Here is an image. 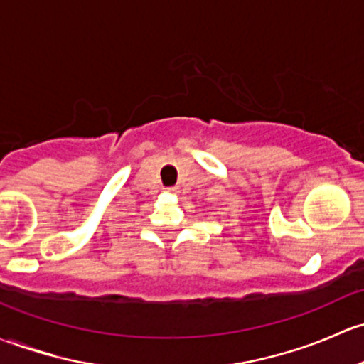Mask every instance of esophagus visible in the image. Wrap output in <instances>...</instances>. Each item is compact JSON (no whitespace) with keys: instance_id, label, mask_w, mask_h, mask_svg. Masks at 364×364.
<instances>
[{"instance_id":"obj_1","label":"esophagus","mask_w":364,"mask_h":364,"mask_svg":"<svg viewBox=\"0 0 364 364\" xmlns=\"http://www.w3.org/2000/svg\"><path fill=\"white\" fill-rule=\"evenodd\" d=\"M167 193H178L179 188H176V186H171V188H166Z\"/></svg>"}]
</instances>
